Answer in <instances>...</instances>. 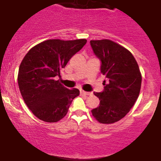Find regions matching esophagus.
<instances>
[{
  "mask_svg": "<svg viewBox=\"0 0 161 161\" xmlns=\"http://www.w3.org/2000/svg\"><path fill=\"white\" fill-rule=\"evenodd\" d=\"M80 94L81 95H85V96H89V95H91V92H87V91H82L80 90Z\"/></svg>",
  "mask_w": 161,
  "mask_h": 161,
  "instance_id": "1",
  "label": "esophagus"
}]
</instances>
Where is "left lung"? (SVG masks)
<instances>
[{"mask_svg":"<svg viewBox=\"0 0 161 161\" xmlns=\"http://www.w3.org/2000/svg\"><path fill=\"white\" fill-rule=\"evenodd\" d=\"M90 43L105 76L102 92H94L100 105L91 113L100 123L112 124L125 116L135 105L141 91V71L132 54L120 45L110 40Z\"/></svg>","mask_w":161,"mask_h":161,"instance_id":"left-lung-1","label":"left lung"}]
</instances>
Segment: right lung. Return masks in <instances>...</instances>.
<instances>
[{"mask_svg": "<svg viewBox=\"0 0 161 161\" xmlns=\"http://www.w3.org/2000/svg\"><path fill=\"white\" fill-rule=\"evenodd\" d=\"M86 40H47L32 47L20 63L18 85L23 100L37 118L57 122L67 114L78 89L69 90L56 80L70 59Z\"/></svg>", "mask_w": 161, "mask_h": 161, "instance_id": "add662e5", "label": "right lung"}]
</instances>
